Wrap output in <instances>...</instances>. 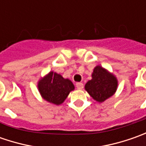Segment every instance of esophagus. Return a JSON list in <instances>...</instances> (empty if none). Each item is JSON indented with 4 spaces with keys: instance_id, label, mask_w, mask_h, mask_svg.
Returning <instances> with one entry per match:
<instances>
[{
    "instance_id": "esophagus-1",
    "label": "esophagus",
    "mask_w": 146,
    "mask_h": 146,
    "mask_svg": "<svg viewBox=\"0 0 146 146\" xmlns=\"http://www.w3.org/2000/svg\"><path fill=\"white\" fill-rule=\"evenodd\" d=\"M76 86L78 89H82L84 88V84L83 83H76Z\"/></svg>"
}]
</instances>
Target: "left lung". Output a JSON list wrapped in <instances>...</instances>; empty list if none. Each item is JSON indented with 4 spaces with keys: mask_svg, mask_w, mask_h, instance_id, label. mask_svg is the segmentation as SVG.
Instances as JSON below:
<instances>
[{
    "mask_svg": "<svg viewBox=\"0 0 146 146\" xmlns=\"http://www.w3.org/2000/svg\"><path fill=\"white\" fill-rule=\"evenodd\" d=\"M92 77L85 84V89L94 100L102 102L115 93L118 85L116 78L102 66L94 68Z\"/></svg>",
    "mask_w": 146,
    "mask_h": 146,
    "instance_id": "obj_1",
    "label": "left lung"
}]
</instances>
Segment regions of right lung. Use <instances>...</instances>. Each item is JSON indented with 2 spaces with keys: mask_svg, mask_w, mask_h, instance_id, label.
<instances>
[{
  "mask_svg": "<svg viewBox=\"0 0 146 146\" xmlns=\"http://www.w3.org/2000/svg\"><path fill=\"white\" fill-rule=\"evenodd\" d=\"M38 88L44 100L50 103L60 105L75 87L68 79H64L62 76L51 71L40 80Z\"/></svg>",
  "mask_w": 146,
  "mask_h": 146,
  "instance_id": "right-lung-1",
  "label": "right lung"
}]
</instances>
